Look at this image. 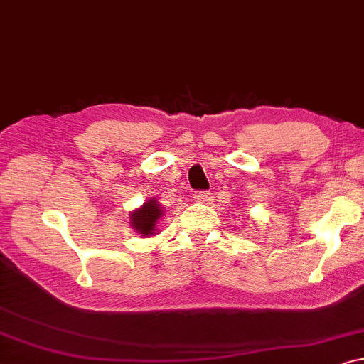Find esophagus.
Masks as SVG:
<instances>
[{"label": "esophagus", "mask_w": 364, "mask_h": 364, "mask_svg": "<svg viewBox=\"0 0 364 364\" xmlns=\"http://www.w3.org/2000/svg\"><path fill=\"white\" fill-rule=\"evenodd\" d=\"M208 191H194L193 193V198H194V200H196V203H204L205 199H208Z\"/></svg>", "instance_id": "34e87169"}]
</instances>
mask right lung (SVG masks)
I'll return each mask as SVG.
<instances>
[{
  "mask_svg": "<svg viewBox=\"0 0 364 364\" xmlns=\"http://www.w3.org/2000/svg\"><path fill=\"white\" fill-rule=\"evenodd\" d=\"M161 214L164 213H161L160 205L155 200H149L139 210L130 214V220H132L130 224H132V229L142 234V237L154 235V232L156 230V222L160 220Z\"/></svg>",
  "mask_w": 364,
  "mask_h": 364,
  "instance_id": "add662e5",
  "label": "right lung"
}]
</instances>
